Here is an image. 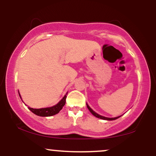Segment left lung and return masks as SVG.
<instances>
[{"mask_svg": "<svg viewBox=\"0 0 156 156\" xmlns=\"http://www.w3.org/2000/svg\"><path fill=\"white\" fill-rule=\"evenodd\" d=\"M87 108H88V109L89 110V112H90L91 113H92V114H93V115L94 116H95L96 117H98V118H100V119H105V120H114V119H117V118H119V117H114V118H108V117H103V116H101V115H99V114H97V113H95L94 112V111L92 110V108H90V107L87 104Z\"/></svg>", "mask_w": 156, "mask_h": 156, "instance_id": "1", "label": "left lung"}]
</instances>
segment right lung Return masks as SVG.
I'll return each instance as SVG.
<instances>
[{"label": "right lung", "mask_w": 156, "mask_h": 156, "mask_svg": "<svg viewBox=\"0 0 156 156\" xmlns=\"http://www.w3.org/2000/svg\"><path fill=\"white\" fill-rule=\"evenodd\" d=\"M66 98H67V95H64V98L61 100V101L58 103V104L54 105V106L50 107V108L36 109L28 107V108H29V110L33 112L34 114H35L36 115L40 116V117H51V116L55 115V114H58V113L62 110V108L64 107V105H65Z\"/></svg>", "instance_id": "1"}]
</instances>
